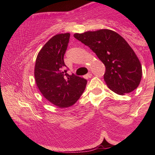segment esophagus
Instances as JSON below:
<instances>
[{"label": "esophagus", "instance_id": "obj_1", "mask_svg": "<svg viewBox=\"0 0 155 155\" xmlns=\"http://www.w3.org/2000/svg\"><path fill=\"white\" fill-rule=\"evenodd\" d=\"M91 76H92V74H91V72H89L85 76V77H86V78H91Z\"/></svg>", "mask_w": 155, "mask_h": 155}]
</instances>
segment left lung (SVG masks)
<instances>
[{"label":"left lung","mask_w":155,"mask_h":155,"mask_svg":"<svg viewBox=\"0 0 155 155\" xmlns=\"http://www.w3.org/2000/svg\"><path fill=\"white\" fill-rule=\"evenodd\" d=\"M74 37L95 52L105 65L104 79L119 95L135 90L140 85L142 69L135 52L118 33L109 29L75 33Z\"/></svg>","instance_id":"obj_1"}]
</instances>
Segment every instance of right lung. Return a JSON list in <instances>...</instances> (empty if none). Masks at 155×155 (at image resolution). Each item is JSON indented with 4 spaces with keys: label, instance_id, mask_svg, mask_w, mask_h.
Masks as SVG:
<instances>
[{
    "label": "right lung",
    "instance_id": "right-lung-1",
    "mask_svg": "<svg viewBox=\"0 0 155 155\" xmlns=\"http://www.w3.org/2000/svg\"><path fill=\"white\" fill-rule=\"evenodd\" d=\"M70 33H61L47 41L37 56L35 79L44 98L60 108L75 104L85 90L87 80L69 75L64 56L69 43Z\"/></svg>",
    "mask_w": 155,
    "mask_h": 155
}]
</instances>
